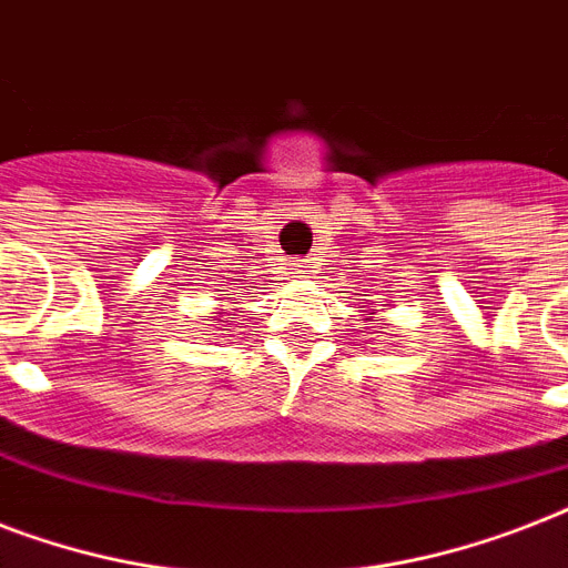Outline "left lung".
I'll return each instance as SVG.
<instances>
[{
	"instance_id": "obj_1",
	"label": "left lung",
	"mask_w": 568,
	"mask_h": 568,
	"mask_svg": "<svg viewBox=\"0 0 568 568\" xmlns=\"http://www.w3.org/2000/svg\"><path fill=\"white\" fill-rule=\"evenodd\" d=\"M372 315H374V312H372ZM365 321H368V318H365Z\"/></svg>"
}]
</instances>
